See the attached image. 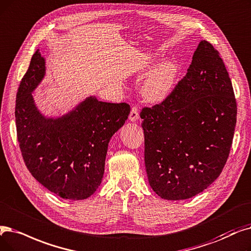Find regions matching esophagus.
Returning a JSON list of instances; mask_svg holds the SVG:
<instances>
[{
    "label": "esophagus",
    "mask_w": 251,
    "mask_h": 251,
    "mask_svg": "<svg viewBox=\"0 0 251 251\" xmlns=\"http://www.w3.org/2000/svg\"><path fill=\"white\" fill-rule=\"evenodd\" d=\"M139 118V114H138V111H137V107L133 106L131 108V112H130V115H129V120L131 122H136L137 120Z\"/></svg>",
    "instance_id": "esophagus-1"
}]
</instances>
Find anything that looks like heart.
<instances>
[{
	"instance_id": "1",
	"label": "heart",
	"mask_w": 251,
	"mask_h": 251,
	"mask_svg": "<svg viewBox=\"0 0 251 251\" xmlns=\"http://www.w3.org/2000/svg\"><path fill=\"white\" fill-rule=\"evenodd\" d=\"M151 68L146 67L139 72L141 75H147ZM178 73V65L176 60L166 59L162 61L151 72L149 78L141 87V95L149 102H160L171 92L176 83Z\"/></svg>"
}]
</instances>
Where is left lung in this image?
Instances as JSON below:
<instances>
[{
	"mask_svg": "<svg viewBox=\"0 0 251 251\" xmlns=\"http://www.w3.org/2000/svg\"><path fill=\"white\" fill-rule=\"evenodd\" d=\"M151 188L166 200H186L220 176L227 160L237 103L220 53L207 41L187 75L160 104L140 113Z\"/></svg>",
	"mask_w": 251,
	"mask_h": 251,
	"instance_id": "1",
	"label": "left lung"
}]
</instances>
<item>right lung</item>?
Masks as SVG:
<instances>
[{"label": "right lung", "mask_w": 251, "mask_h": 251, "mask_svg": "<svg viewBox=\"0 0 251 251\" xmlns=\"http://www.w3.org/2000/svg\"><path fill=\"white\" fill-rule=\"evenodd\" d=\"M46 75L38 49L16 95L15 119L21 154L31 176L63 199L83 200L100 186L108 143L130 114L129 104L89 96L60 117H46L32 92Z\"/></svg>", "instance_id": "obj_1"}]
</instances>
